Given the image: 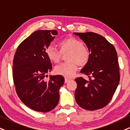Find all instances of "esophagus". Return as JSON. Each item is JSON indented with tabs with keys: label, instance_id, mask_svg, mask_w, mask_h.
I'll return each mask as SVG.
<instances>
[{
	"label": "esophagus",
	"instance_id": "34e87169",
	"mask_svg": "<svg viewBox=\"0 0 130 130\" xmlns=\"http://www.w3.org/2000/svg\"><path fill=\"white\" fill-rule=\"evenodd\" d=\"M69 81H70V79H69V78H65V81H64L65 83L69 82Z\"/></svg>",
	"mask_w": 130,
	"mask_h": 130
}]
</instances>
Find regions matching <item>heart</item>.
Segmentation results:
<instances>
[{"label": "heart", "instance_id": "obj_1", "mask_svg": "<svg viewBox=\"0 0 130 130\" xmlns=\"http://www.w3.org/2000/svg\"><path fill=\"white\" fill-rule=\"evenodd\" d=\"M59 51L52 46H49L46 49V54L49 60L54 63H58L61 58V53L65 54L66 60L68 61L57 66L55 69V73L66 78L73 76L79 66H84L90 59V53L89 49L83 44L78 38L69 37L61 40L58 43Z\"/></svg>", "mask_w": 130, "mask_h": 130}]
</instances>
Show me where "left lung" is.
<instances>
[{
	"instance_id": "8db88e82",
	"label": "left lung",
	"mask_w": 130,
	"mask_h": 130,
	"mask_svg": "<svg viewBox=\"0 0 130 130\" xmlns=\"http://www.w3.org/2000/svg\"><path fill=\"white\" fill-rule=\"evenodd\" d=\"M90 53L87 64L81 73L90 75L89 81L77 78L75 100L81 108L96 110L109 103L120 80L119 63L116 49L106 38L94 32L78 33Z\"/></svg>"
}]
</instances>
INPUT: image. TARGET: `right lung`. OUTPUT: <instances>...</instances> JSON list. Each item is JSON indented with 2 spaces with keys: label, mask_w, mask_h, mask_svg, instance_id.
Here are the masks:
<instances>
[{
  "label": "right lung",
  "mask_w": 130,
  "mask_h": 130,
  "mask_svg": "<svg viewBox=\"0 0 130 130\" xmlns=\"http://www.w3.org/2000/svg\"><path fill=\"white\" fill-rule=\"evenodd\" d=\"M58 34L55 30H38L32 33L17 47L14 55L12 75L16 92L23 104L31 109L48 112L60 99V90L64 83L61 75H51L52 64L46 49Z\"/></svg>",
  "instance_id": "obj_1"
}]
</instances>
